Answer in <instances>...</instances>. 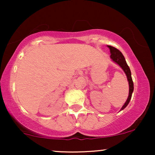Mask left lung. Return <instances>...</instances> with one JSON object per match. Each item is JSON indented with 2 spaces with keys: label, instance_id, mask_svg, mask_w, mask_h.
<instances>
[{
  "label": "left lung",
  "instance_id": "8db88e82",
  "mask_svg": "<svg viewBox=\"0 0 155 155\" xmlns=\"http://www.w3.org/2000/svg\"><path fill=\"white\" fill-rule=\"evenodd\" d=\"M108 47L109 48L110 51H111V56H110V58H111V59L113 60L114 63L118 64V65L122 68V70L124 71L126 76H127V81H128L129 83V95L127 101H126V102L124 103L123 106H122V108L120 109V111H122V110H123L124 108L128 105L131 99V97H132L133 90H134L133 81L132 77H131V71L129 66L127 65V63H126V60L124 59V57L123 56V54H122V53L121 52L120 50H118V49H116L115 47H111V46H108Z\"/></svg>",
  "mask_w": 155,
  "mask_h": 155
}]
</instances>
